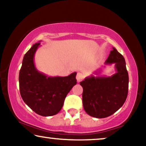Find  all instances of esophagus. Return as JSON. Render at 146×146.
I'll return each instance as SVG.
<instances>
[{"label": "esophagus", "instance_id": "obj_1", "mask_svg": "<svg viewBox=\"0 0 146 146\" xmlns=\"http://www.w3.org/2000/svg\"><path fill=\"white\" fill-rule=\"evenodd\" d=\"M84 78H85V75H83V73H78L77 75V77H76V79H77V82H81L82 80H83Z\"/></svg>", "mask_w": 146, "mask_h": 146}]
</instances>
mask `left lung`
Masks as SVG:
<instances>
[{"mask_svg":"<svg viewBox=\"0 0 146 146\" xmlns=\"http://www.w3.org/2000/svg\"><path fill=\"white\" fill-rule=\"evenodd\" d=\"M105 65L114 64L116 73L110 77L99 76L100 70L86 77L80 85L83 89L84 110L91 116L103 118L122 107L128 92L129 78L124 57L112 48Z\"/></svg>","mask_w":146,"mask_h":146,"instance_id":"left-lung-1","label":"left lung"}]
</instances>
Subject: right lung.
Instances as JSON below:
<instances>
[{
	"mask_svg": "<svg viewBox=\"0 0 146 146\" xmlns=\"http://www.w3.org/2000/svg\"><path fill=\"white\" fill-rule=\"evenodd\" d=\"M40 42L33 45L24 56L19 73L20 92L24 102L33 111L50 116L62 108L67 94L77 84V73L67 77H49L40 72L34 64Z\"/></svg>",
	"mask_w": 146,
	"mask_h": 146,
	"instance_id": "right-lung-1",
	"label": "right lung"
}]
</instances>
